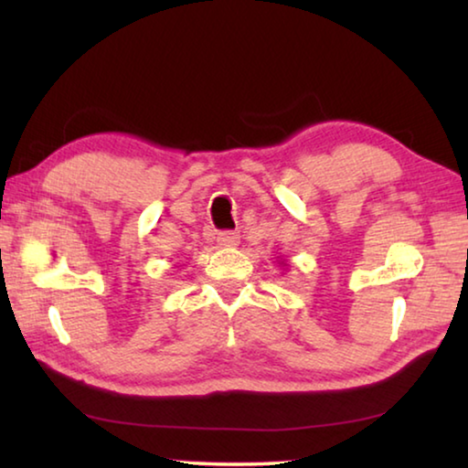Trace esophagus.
Returning a JSON list of instances; mask_svg holds the SVG:
<instances>
[{
  "mask_svg": "<svg viewBox=\"0 0 468 468\" xmlns=\"http://www.w3.org/2000/svg\"><path fill=\"white\" fill-rule=\"evenodd\" d=\"M218 243L223 245V248H233V245L239 243V233H235V231L218 233Z\"/></svg>",
  "mask_w": 468,
  "mask_h": 468,
  "instance_id": "esophagus-1",
  "label": "esophagus"
}]
</instances>
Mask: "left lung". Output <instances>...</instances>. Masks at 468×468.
<instances>
[{"instance_id": "8db88e82", "label": "left lung", "mask_w": 468, "mask_h": 468, "mask_svg": "<svg viewBox=\"0 0 468 468\" xmlns=\"http://www.w3.org/2000/svg\"><path fill=\"white\" fill-rule=\"evenodd\" d=\"M282 264H284V262H282Z\"/></svg>"}]
</instances>
